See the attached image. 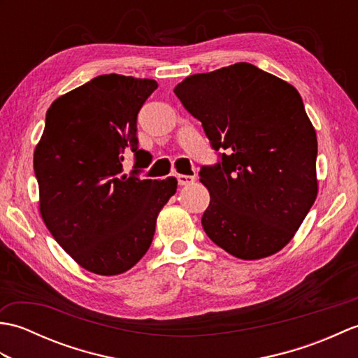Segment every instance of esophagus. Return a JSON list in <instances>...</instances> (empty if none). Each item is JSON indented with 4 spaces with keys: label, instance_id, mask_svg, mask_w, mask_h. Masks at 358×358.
<instances>
[{
    "label": "esophagus",
    "instance_id": "esophagus-1",
    "mask_svg": "<svg viewBox=\"0 0 358 358\" xmlns=\"http://www.w3.org/2000/svg\"><path fill=\"white\" fill-rule=\"evenodd\" d=\"M177 180H178V185L180 186H189V185H192L194 181H195V177L194 175H177Z\"/></svg>",
    "mask_w": 358,
    "mask_h": 358
}]
</instances>
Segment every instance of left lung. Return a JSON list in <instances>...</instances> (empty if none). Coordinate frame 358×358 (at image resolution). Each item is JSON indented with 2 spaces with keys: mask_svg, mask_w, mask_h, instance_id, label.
I'll use <instances>...</instances> for the list:
<instances>
[{
  "mask_svg": "<svg viewBox=\"0 0 358 358\" xmlns=\"http://www.w3.org/2000/svg\"><path fill=\"white\" fill-rule=\"evenodd\" d=\"M201 121L212 149L203 166L210 203L201 224L217 246L241 260L283 249L317 199V135L294 86L237 63L196 73L173 89Z\"/></svg>",
  "mask_w": 358,
  "mask_h": 358,
  "instance_id": "left-lung-1",
  "label": "left lung"
}]
</instances>
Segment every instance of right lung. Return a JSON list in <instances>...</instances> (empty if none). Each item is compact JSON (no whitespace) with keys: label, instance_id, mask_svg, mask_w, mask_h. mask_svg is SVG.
Returning <instances> with one entry per match:
<instances>
[{"label":"right lung","instance_id":"add662e5","mask_svg":"<svg viewBox=\"0 0 358 358\" xmlns=\"http://www.w3.org/2000/svg\"><path fill=\"white\" fill-rule=\"evenodd\" d=\"M157 81L100 75L52 103L34 154L40 212L53 238L81 268L117 275L141 260L158 212L177 180H141L136 117ZM134 151V171L121 174Z\"/></svg>","mask_w":358,"mask_h":358}]
</instances>
